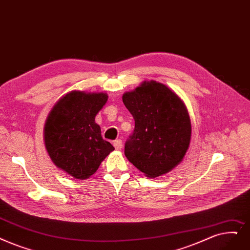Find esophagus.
I'll return each mask as SVG.
<instances>
[{
  "instance_id": "1",
  "label": "esophagus",
  "mask_w": 250,
  "mask_h": 250,
  "mask_svg": "<svg viewBox=\"0 0 250 250\" xmlns=\"http://www.w3.org/2000/svg\"><path fill=\"white\" fill-rule=\"evenodd\" d=\"M113 146H114V148H115L116 150H122V148H123V142H122V140H115L114 142H113Z\"/></svg>"
}]
</instances>
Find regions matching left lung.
I'll return each instance as SVG.
<instances>
[{
	"mask_svg": "<svg viewBox=\"0 0 250 250\" xmlns=\"http://www.w3.org/2000/svg\"><path fill=\"white\" fill-rule=\"evenodd\" d=\"M135 119L125 155L148 178L169 172L185 157L191 141V121L185 103L166 84L144 81L123 95Z\"/></svg>",
	"mask_w": 250,
	"mask_h": 250,
	"instance_id": "left-lung-1",
	"label": "left lung"
}]
</instances>
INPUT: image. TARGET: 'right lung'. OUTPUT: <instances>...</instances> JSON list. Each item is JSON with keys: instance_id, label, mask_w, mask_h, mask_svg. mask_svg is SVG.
I'll use <instances>...</instances> for the list:
<instances>
[{"instance_id": "add662e5", "label": "right lung", "mask_w": 250, "mask_h": 250, "mask_svg": "<svg viewBox=\"0 0 250 250\" xmlns=\"http://www.w3.org/2000/svg\"><path fill=\"white\" fill-rule=\"evenodd\" d=\"M103 92L74 90L62 96L48 114L44 142L59 169L78 180L90 178L114 147L101 136L95 117L105 105Z\"/></svg>"}]
</instances>
